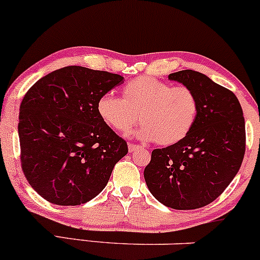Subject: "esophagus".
Segmentation results:
<instances>
[{
	"label": "esophagus",
	"mask_w": 260,
	"mask_h": 260,
	"mask_svg": "<svg viewBox=\"0 0 260 260\" xmlns=\"http://www.w3.org/2000/svg\"><path fill=\"white\" fill-rule=\"evenodd\" d=\"M139 148H141V147H139V145H137V144H128V149H129L131 153L136 152V150H138Z\"/></svg>",
	"instance_id": "esophagus-1"
}]
</instances>
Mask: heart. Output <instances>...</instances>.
Masks as SVG:
<instances>
[{
    "mask_svg": "<svg viewBox=\"0 0 260 260\" xmlns=\"http://www.w3.org/2000/svg\"><path fill=\"white\" fill-rule=\"evenodd\" d=\"M96 111L102 122L121 135L138 121L137 137L169 147L190 133L199 113V100L190 87L172 86L152 76H137L122 88V99L107 92L100 96Z\"/></svg>",
    "mask_w": 260,
    "mask_h": 260,
    "instance_id": "1",
    "label": "heart"
}]
</instances>
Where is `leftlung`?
Returning <instances> with one entry per match:
<instances>
[{
  "label": "left lung",
  "instance_id": "8db88e82",
  "mask_svg": "<svg viewBox=\"0 0 260 260\" xmlns=\"http://www.w3.org/2000/svg\"><path fill=\"white\" fill-rule=\"evenodd\" d=\"M169 80L196 93L199 113L181 142L153 150L144 179L162 205L195 210L215 201L238 173L246 153V123L235 93L204 74L181 70Z\"/></svg>",
  "mask_w": 260,
  "mask_h": 260
}]
</instances>
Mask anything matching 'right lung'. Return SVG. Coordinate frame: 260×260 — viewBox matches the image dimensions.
I'll return each instance as SVG.
<instances>
[{"label": "right lung", "mask_w": 260, "mask_h": 260, "mask_svg": "<svg viewBox=\"0 0 260 260\" xmlns=\"http://www.w3.org/2000/svg\"><path fill=\"white\" fill-rule=\"evenodd\" d=\"M122 82L117 74L71 65L27 91L18 122L22 170L43 199L76 206L105 189L128 147L100 119L96 102Z\"/></svg>", "instance_id": "1"}]
</instances>
